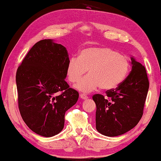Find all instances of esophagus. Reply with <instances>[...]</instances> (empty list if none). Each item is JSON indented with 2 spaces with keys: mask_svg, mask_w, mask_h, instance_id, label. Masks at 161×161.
<instances>
[{
  "mask_svg": "<svg viewBox=\"0 0 161 161\" xmlns=\"http://www.w3.org/2000/svg\"><path fill=\"white\" fill-rule=\"evenodd\" d=\"M79 97H80V98L82 99H84V100H85V99H88V97L86 94H84V93H81V94H79Z\"/></svg>",
  "mask_w": 161,
  "mask_h": 161,
  "instance_id": "esophagus-1",
  "label": "esophagus"
}]
</instances>
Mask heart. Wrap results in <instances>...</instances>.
Wrapping results in <instances>:
<instances>
[{"instance_id":"heart-1","label":"heart","mask_w":161,"mask_h":161,"mask_svg":"<svg viewBox=\"0 0 161 161\" xmlns=\"http://www.w3.org/2000/svg\"><path fill=\"white\" fill-rule=\"evenodd\" d=\"M130 61L127 56L104 46L82 49L78 58L73 57L67 67V76L75 83L88 70L86 77L75 85L80 92L88 93L100 87L112 90L125 80L129 72Z\"/></svg>"}]
</instances>
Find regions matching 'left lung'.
I'll return each mask as SVG.
<instances>
[{
	"instance_id": "left-lung-1",
	"label": "left lung",
	"mask_w": 161,
	"mask_h": 161,
	"mask_svg": "<svg viewBox=\"0 0 161 161\" xmlns=\"http://www.w3.org/2000/svg\"><path fill=\"white\" fill-rule=\"evenodd\" d=\"M131 70L117 87L104 97L93 96L97 105L96 129L102 135L116 137L133 129L141 119L149 87L145 67L131 57Z\"/></svg>"
}]
</instances>
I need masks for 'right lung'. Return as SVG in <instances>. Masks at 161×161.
I'll use <instances>...</instances> for the list:
<instances>
[{
	"label": "right lung",
	"mask_w": 161,
	"mask_h": 161,
	"mask_svg": "<svg viewBox=\"0 0 161 161\" xmlns=\"http://www.w3.org/2000/svg\"><path fill=\"white\" fill-rule=\"evenodd\" d=\"M68 50L52 39L35 44L16 72L18 108L26 125L50 137L64 128V114L79 93L65 82Z\"/></svg>",
	"instance_id": "right-lung-1"
}]
</instances>
